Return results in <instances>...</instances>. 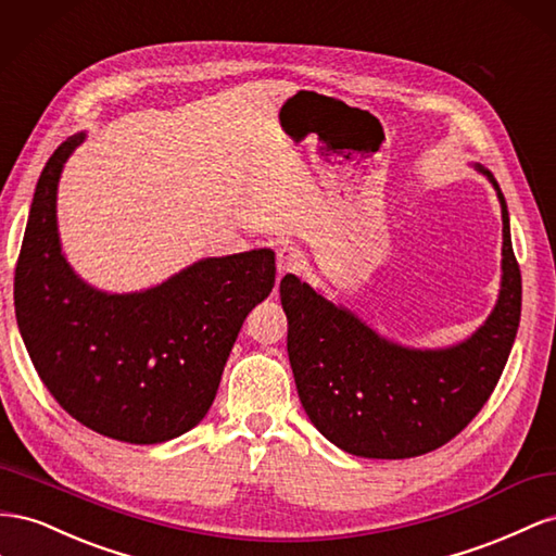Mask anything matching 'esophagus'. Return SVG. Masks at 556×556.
Wrapping results in <instances>:
<instances>
[{
    "instance_id": "obj_1",
    "label": "esophagus",
    "mask_w": 556,
    "mask_h": 556,
    "mask_svg": "<svg viewBox=\"0 0 556 556\" xmlns=\"http://www.w3.org/2000/svg\"><path fill=\"white\" fill-rule=\"evenodd\" d=\"M300 265H303V253H300L295 247L283 244L277 249V273L279 275L295 273Z\"/></svg>"
}]
</instances>
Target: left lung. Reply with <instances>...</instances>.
<instances>
[{
  "mask_svg": "<svg viewBox=\"0 0 556 556\" xmlns=\"http://www.w3.org/2000/svg\"><path fill=\"white\" fill-rule=\"evenodd\" d=\"M503 214V277L494 312L472 336L447 349H407L379 338L309 283H279L289 319V361L309 421L340 450L366 458H409L456 438L494 393L521 314V275Z\"/></svg>",
  "mask_w": 556,
  "mask_h": 556,
  "instance_id": "obj_1",
  "label": "left lung"
}]
</instances>
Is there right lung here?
<instances>
[{
  "label": "right lung",
  "instance_id": "right-lung-1",
  "mask_svg": "<svg viewBox=\"0 0 556 556\" xmlns=\"http://www.w3.org/2000/svg\"><path fill=\"white\" fill-rule=\"evenodd\" d=\"M84 139L62 141L37 181L15 265V319L62 409L100 435L155 445L207 415L237 332L275 287V253L204 258L141 293L88 287L62 256L55 216L62 165Z\"/></svg>",
  "mask_w": 556,
  "mask_h": 556
}]
</instances>
